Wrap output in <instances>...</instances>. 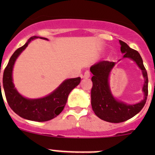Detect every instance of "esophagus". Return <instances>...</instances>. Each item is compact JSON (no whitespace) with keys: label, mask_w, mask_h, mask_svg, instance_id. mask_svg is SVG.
Listing matches in <instances>:
<instances>
[{"label":"esophagus","mask_w":155,"mask_h":155,"mask_svg":"<svg viewBox=\"0 0 155 155\" xmlns=\"http://www.w3.org/2000/svg\"><path fill=\"white\" fill-rule=\"evenodd\" d=\"M91 74L90 73H89V71H85V73H84V76L83 77L85 78V79H88L89 77H90Z\"/></svg>","instance_id":"obj_1"}]
</instances>
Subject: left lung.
<instances>
[{
    "label": "left lung",
    "mask_w": 155,
    "mask_h": 155,
    "mask_svg": "<svg viewBox=\"0 0 155 155\" xmlns=\"http://www.w3.org/2000/svg\"><path fill=\"white\" fill-rule=\"evenodd\" d=\"M119 43L121 53L124 54L123 58L133 60L142 70L144 78L143 87L144 98L138 104H127L114 97L109 87V77L111 70L115 65V62L101 61L91 67L90 71L93 74L91 78L93 86L91 92L92 109L98 118L111 123L123 122L133 118L141 111L148 97V74L140 53L130 48L124 42L119 40Z\"/></svg>",
    "instance_id": "obj_1"
}]
</instances>
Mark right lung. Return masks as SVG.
Segmentation results:
<instances>
[{
  "label": "right lung",
  "mask_w": 155,
  "mask_h": 155,
  "mask_svg": "<svg viewBox=\"0 0 155 155\" xmlns=\"http://www.w3.org/2000/svg\"><path fill=\"white\" fill-rule=\"evenodd\" d=\"M36 38L48 40V39L45 37L34 36L28 40L24 46L15 50L4 70L3 86L7 103L14 112L23 118L40 122L49 121L55 118L63 111L68 101L69 94L80 83L81 78L66 79L54 91L44 97L29 99L20 94L12 82V70L14 64L17 58L25 49L30 42Z\"/></svg>",
  "instance_id": "1"
}]
</instances>
